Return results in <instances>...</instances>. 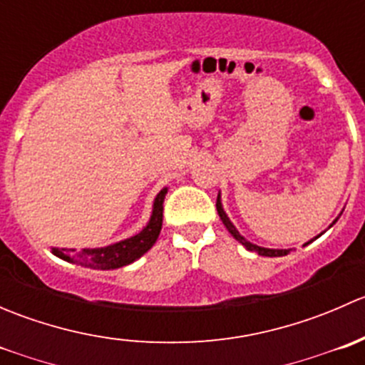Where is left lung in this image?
<instances>
[{"label": "left lung", "mask_w": 365, "mask_h": 365, "mask_svg": "<svg viewBox=\"0 0 365 365\" xmlns=\"http://www.w3.org/2000/svg\"><path fill=\"white\" fill-rule=\"evenodd\" d=\"M215 206H217V212H219L220 220H222V224H224V226H226V230L230 231V233L233 235V237L237 238V240L240 242V244L244 245V247L247 249V251H254V252L261 254V256H270V257H274V256H286V254L289 252V251H286V249H264V247H257V245H254V244H251V242H247L244 237H242L240 233H238L237 227H235L233 224H231V220L227 219L226 212H224V210H222V203H220V196H217V205H215ZM336 220H337V219H336ZM336 220H334V222H336ZM316 238H318V237H316Z\"/></svg>", "instance_id": "obj_1"}]
</instances>
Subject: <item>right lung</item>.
<instances>
[{
    "mask_svg": "<svg viewBox=\"0 0 365 365\" xmlns=\"http://www.w3.org/2000/svg\"><path fill=\"white\" fill-rule=\"evenodd\" d=\"M168 189H162L155 197L153 203V213L150 222L146 224L145 230L135 237L127 238L123 242L109 245L102 249H83L77 252L76 249H56L53 247L54 256L61 259L70 261V263L83 264L88 268H98V270H111V268H120L125 264H130L138 257H141L146 251L152 249L159 238L162 230V210H164V197Z\"/></svg>",
    "mask_w": 365,
    "mask_h": 365,
    "instance_id": "right-lung-1",
    "label": "right lung"
}]
</instances>
